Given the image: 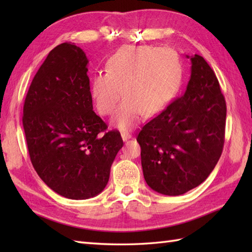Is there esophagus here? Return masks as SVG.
<instances>
[{
	"label": "esophagus",
	"instance_id": "1",
	"mask_svg": "<svg viewBox=\"0 0 252 252\" xmlns=\"http://www.w3.org/2000/svg\"><path fill=\"white\" fill-rule=\"evenodd\" d=\"M121 137H122L123 141L126 142L127 140H130V138L132 137V135L130 134V133H121Z\"/></svg>",
	"mask_w": 252,
	"mask_h": 252
}]
</instances>
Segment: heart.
Segmentation results:
<instances>
[{"instance_id": "obj_1", "label": "heart", "mask_w": 252, "mask_h": 252, "mask_svg": "<svg viewBox=\"0 0 252 252\" xmlns=\"http://www.w3.org/2000/svg\"><path fill=\"white\" fill-rule=\"evenodd\" d=\"M182 65L170 49L152 45H127L106 63V73H95L91 81V97L101 116L115 111L111 125L121 132L136 126L145 116L164 109L178 92ZM123 91H121V90Z\"/></svg>"}]
</instances>
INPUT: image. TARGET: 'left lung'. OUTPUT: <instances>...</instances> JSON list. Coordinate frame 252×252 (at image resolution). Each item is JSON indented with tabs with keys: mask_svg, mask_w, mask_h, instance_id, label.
<instances>
[{
	"mask_svg": "<svg viewBox=\"0 0 252 252\" xmlns=\"http://www.w3.org/2000/svg\"><path fill=\"white\" fill-rule=\"evenodd\" d=\"M190 58V79L174 99L138 133L144 179L162 195L185 194L205 181L221 157L226 104L205 58Z\"/></svg>",
	"mask_w": 252,
	"mask_h": 252,
	"instance_id": "obj_1",
	"label": "left lung"
}]
</instances>
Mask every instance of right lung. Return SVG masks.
I'll return each instance as SVG.
<instances>
[{
	"label": "right lung",
	"mask_w": 252,
	"mask_h": 252,
	"mask_svg": "<svg viewBox=\"0 0 252 252\" xmlns=\"http://www.w3.org/2000/svg\"><path fill=\"white\" fill-rule=\"evenodd\" d=\"M88 58L73 43L53 49L27 93L23 126L41 180L69 199L103 191L123 141L93 111Z\"/></svg>",
	"instance_id": "add662e5"
}]
</instances>
